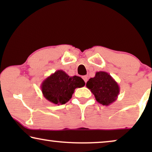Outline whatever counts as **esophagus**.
Here are the masks:
<instances>
[{"mask_svg":"<svg viewBox=\"0 0 152 152\" xmlns=\"http://www.w3.org/2000/svg\"><path fill=\"white\" fill-rule=\"evenodd\" d=\"M82 78H83V80H84L85 83H86L87 81H88V77H87V76H83Z\"/></svg>","mask_w":152,"mask_h":152,"instance_id":"1","label":"esophagus"}]
</instances>
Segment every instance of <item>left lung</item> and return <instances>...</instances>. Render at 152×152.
<instances>
[{"mask_svg": "<svg viewBox=\"0 0 152 152\" xmlns=\"http://www.w3.org/2000/svg\"><path fill=\"white\" fill-rule=\"evenodd\" d=\"M86 87L94 95L97 102L109 106L118 98L120 93L119 85L107 72H96L94 77L86 83Z\"/></svg>", "mask_w": 152, "mask_h": 152, "instance_id": "obj_1", "label": "left lung"}]
</instances>
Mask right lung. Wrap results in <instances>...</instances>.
Instances as JSON below:
<instances>
[{"label":"right lung","instance_id":"obj_1","mask_svg":"<svg viewBox=\"0 0 152 152\" xmlns=\"http://www.w3.org/2000/svg\"><path fill=\"white\" fill-rule=\"evenodd\" d=\"M84 85V81L80 77H70L62 70H58L43 81L41 88L45 99L60 105L71 99L75 88Z\"/></svg>","mask_w":152,"mask_h":152}]
</instances>
